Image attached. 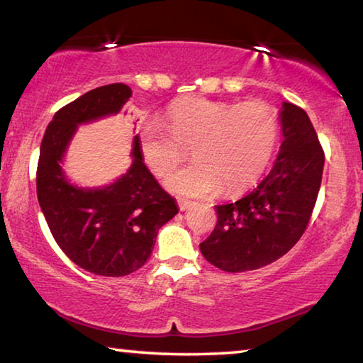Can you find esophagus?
<instances>
[{
  "instance_id": "esophagus-1",
  "label": "esophagus",
  "mask_w": 363,
  "mask_h": 363,
  "mask_svg": "<svg viewBox=\"0 0 363 363\" xmlns=\"http://www.w3.org/2000/svg\"><path fill=\"white\" fill-rule=\"evenodd\" d=\"M177 203H179V210L181 211H187L189 208H192L195 205L194 201H189V200H179V201H177Z\"/></svg>"
}]
</instances>
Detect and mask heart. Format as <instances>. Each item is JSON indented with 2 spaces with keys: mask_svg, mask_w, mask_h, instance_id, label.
Listing matches in <instances>:
<instances>
[{
  "mask_svg": "<svg viewBox=\"0 0 363 363\" xmlns=\"http://www.w3.org/2000/svg\"><path fill=\"white\" fill-rule=\"evenodd\" d=\"M164 128L149 123L139 133L140 155L153 174L164 179L187 158L195 163L168 181L186 196L235 194L259 179L279 140V118L264 102H223L184 97L164 113Z\"/></svg>",
  "mask_w": 363,
  "mask_h": 363,
  "instance_id": "heart-1",
  "label": "heart"
}]
</instances>
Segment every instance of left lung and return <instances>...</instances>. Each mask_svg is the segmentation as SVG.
Masks as SVG:
<instances>
[{
  "label": "left lung",
  "mask_w": 363,
  "mask_h": 363,
  "mask_svg": "<svg viewBox=\"0 0 363 363\" xmlns=\"http://www.w3.org/2000/svg\"><path fill=\"white\" fill-rule=\"evenodd\" d=\"M284 143L259 186L233 203L216 205L218 223L200 243L208 262L225 272L267 266L303 237L322 184L325 153L309 116L294 104L280 112Z\"/></svg>",
  "instance_id": "left-lung-1"
}]
</instances>
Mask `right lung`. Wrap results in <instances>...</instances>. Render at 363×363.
Returning a JSON list of instances; mask_svg holds the SVG:
<instances>
[{
  "label": "right lung",
  "instance_id": "obj_1",
  "mask_svg": "<svg viewBox=\"0 0 363 363\" xmlns=\"http://www.w3.org/2000/svg\"><path fill=\"white\" fill-rule=\"evenodd\" d=\"M131 96L130 86L106 84L57 110L43 136L36 169V195L54 240L77 266L104 277L143 267L160 227L179 211L144 164L139 136L128 173L107 187L72 186L60 167L77 126L123 112Z\"/></svg>",
  "mask_w": 363,
  "mask_h": 363
}]
</instances>
